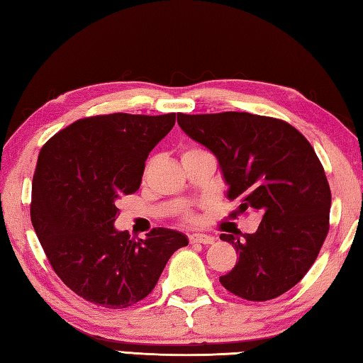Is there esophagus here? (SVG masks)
Returning <instances> with one entry per match:
<instances>
[{"mask_svg": "<svg viewBox=\"0 0 363 363\" xmlns=\"http://www.w3.org/2000/svg\"><path fill=\"white\" fill-rule=\"evenodd\" d=\"M190 243H203V245H211L214 242L213 235H208V233H192L189 235Z\"/></svg>", "mask_w": 363, "mask_h": 363, "instance_id": "obj_1", "label": "esophagus"}]
</instances>
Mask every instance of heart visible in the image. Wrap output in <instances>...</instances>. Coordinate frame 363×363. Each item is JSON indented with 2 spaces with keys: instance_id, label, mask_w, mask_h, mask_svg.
<instances>
[{
  "instance_id": "b5f03b06",
  "label": "heart",
  "mask_w": 363,
  "mask_h": 363,
  "mask_svg": "<svg viewBox=\"0 0 363 363\" xmlns=\"http://www.w3.org/2000/svg\"><path fill=\"white\" fill-rule=\"evenodd\" d=\"M194 150H196V149H189V150H186L184 153H189V152H194Z\"/></svg>"
}]
</instances>
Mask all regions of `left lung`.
<instances>
[{"instance_id":"8db88e82","label":"left lung","mask_w":363,"mask_h":363,"mask_svg":"<svg viewBox=\"0 0 363 363\" xmlns=\"http://www.w3.org/2000/svg\"><path fill=\"white\" fill-rule=\"evenodd\" d=\"M181 130L218 158L227 199L262 214L255 233H220L238 261L219 277L248 301L274 299L304 277L328 233L330 186L314 149L288 123L248 112L177 115Z\"/></svg>"}]
</instances>
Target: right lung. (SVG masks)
Segmentation results:
<instances>
[{
	"mask_svg": "<svg viewBox=\"0 0 363 363\" xmlns=\"http://www.w3.org/2000/svg\"><path fill=\"white\" fill-rule=\"evenodd\" d=\"M176 113L89 116L43 145L33 174V229L60 280L89 303L123 309L144 299L182 232L157 227L131 240L115 229L123 195L136 192L145 160L173 130Z\"/></svg>",
	"mask_w": 363,
	"mask_h": 363,
	"instance_id": "right-lung-1",
	"label": "right lung"
}]
</instances>
